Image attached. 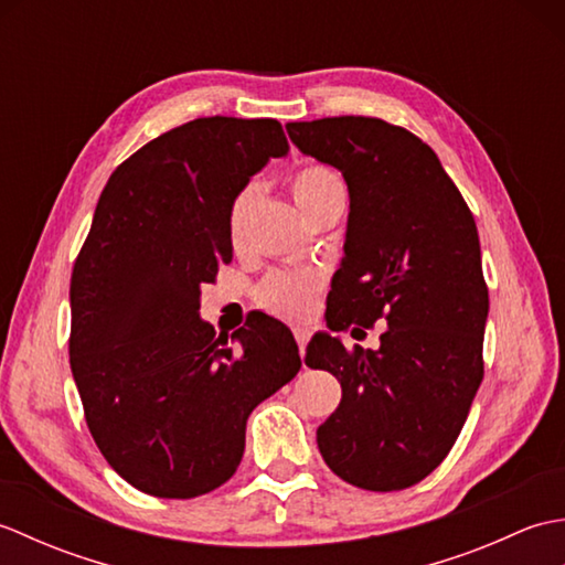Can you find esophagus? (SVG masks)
<instances>
[{"mask_svg": "<svg viewBox=\"0 0 565 565\" xmlns=\"http://www.w3.org/2000/svg\"><path fill=\"white\" fill-rule=\"evenodd\" d=\"M294 338H296V342H298V352H301V356H306V344H308V340H310V332H308L306 328H296V330H294Z\"/></svg>", "mask_w": 565, "mask_h": 565, "instance_id": "esophagus-1", "label": "esophagus"}]
</instances>
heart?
Returning <instances> with one entry per match:
<instances>
[{
    "label": "heart",
    "instance_id": "b5f03b06",
    "mask_svg": "<svg viewBox=\"0 0 565 565\" xmlns=\"http://www.w3.org/2000/svg\"><path fill=\"white\" fill-rule=\"evenodd\" d=\"M291 194L308 221H318L330 209L344 206L347 184L338 170L322 162H306L291 174ZM255 199L249 186L239 189L227 206V237L237 247L245 237L247 213ZM320 291V276L316 271H271L259 281L257 303L279 318H306L316 306Z\"/></svg>",
    "mask_w": 565,
    "mask_h": 565
}]
</instances>
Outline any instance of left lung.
<instances>
[{
    "label": "left lung",
    "mask_w": 565,
    "mask_h": 565,
    "mask_svg": "<svg viewBox=\"0 0 565 565\" xmlns=\"http://www.w3.org/2000/svg\"><path fill=\"white\" fill-rule=\"evenodd\" d=\"M286 130L350 189L328 328L388 322L376 352L328 332L310 340L306 364L342 386L318 449L356 488H411L447 459L483 381L488 286L473 213L435 150L401 126L334 116Z\"/></svg>",
    "instance_id": "8db88e82"
}]
</instances>
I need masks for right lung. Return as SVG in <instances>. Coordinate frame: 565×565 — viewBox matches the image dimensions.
Masks as SVG:
<instances>
[{"label":"right lung","mask_w":565,"mask_h":565,"mask_svg":"<svg viewBox=\"0 0 565 565\" xmlns=\"http://www.w3.org/2000/svg\"><path fill=\"white\" fill-rule=\"evenodd\" d=\"M289 140L274 118H196L114 170L70 281V366L104 459L142 493L189 500L231 478L249 413L301 369L255 316L215 334L201 286L233 259L227 206Z\"/></svg>","instance_id":"add662e5"}]
</instances>
